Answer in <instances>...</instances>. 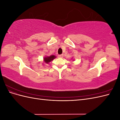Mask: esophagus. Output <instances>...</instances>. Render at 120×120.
<instances>
[{"instance_id": "34e87169", "label": "esophagus", "mask_w": 120, "mask_h": 120, "mask_svg": "<svg viewBox=\"0 0 120 120\" xmlns=\"http://www.w3.org/2000/svg\"><path fill=\"white\" fill-rule=\"evenodd\" d=\"M63 56H64L63 54H59V55H58V57H59L61 58V57H63Z\"/></svg>"}]
</instances>
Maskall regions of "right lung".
I'll use <instances>...</instances> for the list:
<instances>
[{"mask_svg": "<svg viewBox=\"0 0 120 120\" xmlns=\"http://www.w3.org/2000/svg\"><path fill=\"white\" fill-rule=\"evenodd\" d=\"M54 58H56V56H47L44 58V61L45 62L46 64H49L50 61L52 60Z\"/></svg>", "mask_w": 120, "mask_h": 120, "instance_id": "obj_1", "label": "right lung"}]
</instances>
